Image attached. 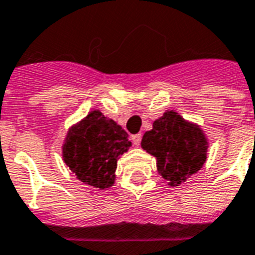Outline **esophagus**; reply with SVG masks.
Returning a JSON list of instances; mask_svg holds the SVG:
<instances>
[{
  "label": "esophagus",
  "mask_w": 255,
  "mask_h": 255,
  "mask_svg": "<svg viewBox=\"0 0 255 255\" xmlns=\"http://www.w3.org/2000/svg\"><path fill=\"white\" fill-rule=\"evenodd\" d=\"M131 140L133 143V145H140V141H141V133H136V135H132L131 136Z\"/></svg>",
  "instance_id": "esophagus-1"
}]
</instances>
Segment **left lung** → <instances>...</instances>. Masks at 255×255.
Returning a JSON list of instances; mask_svg holds the SVG:
<instances>
[{"label":"left lung","mask_w":255,"mask_h":255,"mask_svg":"<svg viewBox=\"0 0 255 255\" xmlns=\"http://www.w3.org/2000/svg\"><path fill=\"white\" fill-rule=\"evenodd\" d=\"M141 148L156 158V168L168 186H180L197 174L207 159L209 140L198 124L166 111L141 139Z\"/></svg>","instance_id":"1"}]
</instances>
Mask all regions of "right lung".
Listing matches in <instances>:
<instances>
[{"mask_svg":"<svg viewBox=\"0 0 255 255\" xmlns=\"http://www.w3.org/2000/svg\"><path fill=\"white\" fill-rule=\"evenodd\" d=\"M131 145L122 126L93 110L68 129L63 160L80 182L106 190L114 186L118 160Z\"/></svg>","mask_w":255,"mask_h":255,"instance_id":"obj_1","label":"right lung"}]
</instances>
